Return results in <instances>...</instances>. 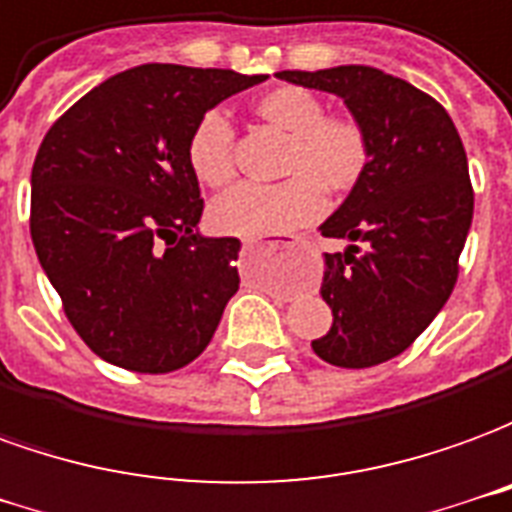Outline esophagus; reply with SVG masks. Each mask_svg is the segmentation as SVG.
<instances>
[{
    "label": "esophagus",
    "mask_w": 512,
    "mask_h": 512,
    "mask_svg": "<svg viewBox=\"0 0 512 512\" xmlns=\"http://www.w3.org/2000/svg\"><path fill=\"white\" fill-rule=\"evenodd\" d=\"M253 245H256L253 239H248V242H245V248H253ZM286 245H295V242H286Z\"/></svg>",
    "instance_id": "esophagus-1"
}]
</instances>
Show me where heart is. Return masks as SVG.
<instances>
[{"instance_id": "1", "label": "heart", "mask_w": 512, "mask_h": 512, "mask_svg": "<svg viewBox=\"0 0 512 512\" xmlns=\"http://www.w3.org/2000/svg\"><path fill=\"white\" fill-rule=\"evenodd\" d=\"M253 112L289 134L278 184H239L209 206V223L231 237H264L308 226L325 212V190L353 192L369 168V140L361 123L325 115L311 90L281 85L253 101ZM187 165L204 187L234 179V129L223 112H204L187 137Z\"/></svg>"}]
</instances>
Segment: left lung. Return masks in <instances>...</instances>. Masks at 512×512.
<instances>
[{
    "mask_svg": "<svg viewBox=\"0 0 512 512\" xmlns=\"http://www.w3.org/2000/svg\"><path fill=\"white\" fill-rule=\"evenodd\" d=\"M275 76L339 96L366 132V176L320 226L350 245L325 253L333 325L311 347L344 369L383 364L436 320L458 281L474 215L460 134L433 96L372 65Z\"/></svg>",
    "mask_w": 512,
    "mask_h": 512,
    "instance_id": "obj_1",
    "label": "left lung"
}]
</instances>
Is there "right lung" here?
Segmentation results:
<instances>
[{
  "label": "right lung",
  "instance_id": "right-lung-1",
  "mask_svg": "<svg viewBox=\"0 0 512 512\" xmlns=\"http://www.w3.org/2000/svg\"><path fill=\"white\" fill-rule=\"evenodd\" d=\"M267 74L148 63L85 93L32 165L30 234L65 317L107 364L181 369L239 289V239L204 237L195 121Z\"/></svg>",
  "mask_w": 512,
  "mask_h": 512
}]
</instances>
